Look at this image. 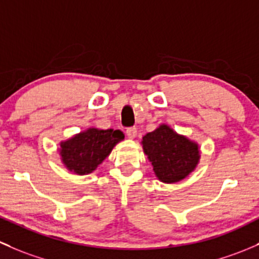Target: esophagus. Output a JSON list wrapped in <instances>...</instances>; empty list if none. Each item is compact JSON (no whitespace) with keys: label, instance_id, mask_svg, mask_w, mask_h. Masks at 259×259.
<instances>
[{"label":"esophagus","instance_id":"esophagus-1","mask_svg":"<svg viewBox=\"0 0 259 259\" xmlns=\"http://www.w3.org/2000/svg\"><path fill=\"white\" fill-rule=\"evenodd\" d=\"M126 135L129 139H134L138 135L137 127H129V129H126Z\"/></svg>","mask_w":259,"mask_h":259}]
</instances>
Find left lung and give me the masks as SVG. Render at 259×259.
I'll list each match as a JSON object with an SVG mask.
<instances>
[{
  "label": "left lung",
  "mask_w": 259,
  "mask_h": 259,
  "mask_svg": "<svg viewBox=\"0 0 259 259\" xmlns=\"http://www.w3.org/2000/svg\"><path fill=\"white\" fill-rule=\"evenodd\" d=\"M141 145L155 176L164 184H176L186 179L201 159L198 144L176 133L167 124H160L143 137Z\"/></svg>",
  "instance_id": "8db88e82"
}]
</instances>
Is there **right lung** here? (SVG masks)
Instances as JSON below:
<instances>
[{
  "label": "right lung",
  "instance_id": "add662e5",
  "mask_svg": "<svg viewBox=\"0 0 259 259\" xmlns=\"http://www.w3.org/2000/svg\"><path fill=\"white\" fill-rule=\"evenodd\" d=\"M124 140L120 130L88 127L72 138L59 143L58 152L62 164L75 175L93 172L110 155L116 144Z\"/></svg>",
  "mask_w": 259,
  "mask_h": 259
}]
</instances>
